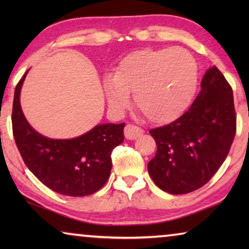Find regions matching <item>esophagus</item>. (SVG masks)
<instances>
[{
	"instance_id": "obj_1",
	"label": "esophagus",
	"mask_w": 249,
	"mask_h": 249,
	"mask_svg": "<svg viewBox=\"0 0 249 249\" xmlns=\"http://www.w3.org/2000/svg\"><path fill=\"white\" fill-rule=\"evenodd\" d=\"M144 133V130H142L141 127H138V126H135L132 124H127L125 126V129H124V135H125V138L126 140H129V141H133V140H136L137 137H140Z\"/></svg>"
}]
</instances>
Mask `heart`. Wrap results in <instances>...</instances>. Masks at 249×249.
Here are the masks:
<instances>
[{"label": "heart", "mask_w": 249, "mask_h": 249, "mask_svg": "<svg viewBox=\"0 0 249 249\" xmlns=\"http://www.w3.org/2000/svg\"><path fill=\"white\" fill-rule=\"evenodd\" d=\"M197 65L182 48L142 49L121 60L103 79L107 102L123 109L134 93L136 107L149 121L170 123L190 107L197 88Z\"/></svg>", "instance_id": "1"}]
</instances>
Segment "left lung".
<instances>
[{"mask_svg":"<svg viewBox=\"0 0 249 249\" xmlns=\"http://www.w3.org/2000/svg\"><path fill=\"white\" fill-rule=\"evenodd\" d=\"M149 133L157 144L147 166L155 184L171 195L203 187L224 162L236 133L233 90L221 71L206 70L190 108Z\"/></svg>","mask_w":249,"mask_h":249,"instance_id":"1","label":"left lung"}]
</instances>
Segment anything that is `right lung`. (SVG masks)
Returning a JSON list of instances; mask_svg holds the SVG:
<instances>
[{
  "label": "right lung",
  "instance_id": "1",
  "mask_svg": "<svg viewBox=\"0 0 249 249\" xmlns=\"http://www.w3.org/2000/svg\"><path fill=\"white\" fill-rule=\"evenodd\" d=\"M27 72L16 86L12 113L14 140L25 165L40 182L60 195L84 196L100 190L112 169V150L124 141L125 124H99L69 140L44 136L32 127L20 107Z\"/></svg>",
  "mask_w": 249,
  "mask_h": 249
}]
</instances>
